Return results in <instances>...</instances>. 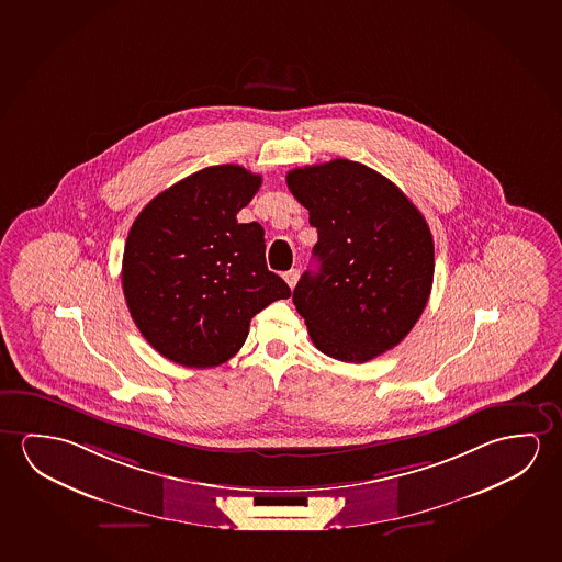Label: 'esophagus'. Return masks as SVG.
Instances as JSON below:
<instances>
[{
  "label": "esophagus",
  "mask_w": 562,
  "mask_h": 562,
  "mask_svg": "<svg viewBox=\"0 0 562 562\" xmlns=\"http://www.w3.org/2000/svg\"><path fill=\"white\" fill-rule=\"evenodd\" d=\"M297 278H300V270H297V268H292V270L284 272V280L290 288H294V285L297 284Z\"/></svg>",
  "instance_id": "34e87169"
}]
</instances>
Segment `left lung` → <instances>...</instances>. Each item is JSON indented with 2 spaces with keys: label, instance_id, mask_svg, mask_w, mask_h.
I'll return each mask as SVG.
<instances>
[{
  "label": "left lung",
  "instance_id": "obj_1",
  "mask_svg": "<svg viewBox=\"0 0 562 562\" xmlns=\"http://www.w3.org/2000/svg\"><path fill=\"white\" fill-rule=\"evenodd\" d=\"M288 189L310 210L319 241L294 290L313 345L342 362H370L415 327L430 297V227L405 192L348 159L297 167Z\"/></svg>",
  "mask_w": 562,
  "mask_h": 562
}]
</instances>
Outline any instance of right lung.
I'll use <instances>...</instances> for the list:
<instances>
[{
	"mask_svg": "<svg viewBox=\"0 0 562 562\" xmlns=\"http://www.w3.org/2000/svg\"><path fill=\"white\" fill-rule=\"evenodd\" d=\"M260 182L241 165L206 167L157 194L130 227L122 290L139 333L167 360L227 362L250 319L292 295L268 270L265 229L237 222Z\"/></svg>",
	"mask_w": 562,
	"mask_h": 562,
	"instance_id": "1",
	"label": "right lung"
}]
</instances>
